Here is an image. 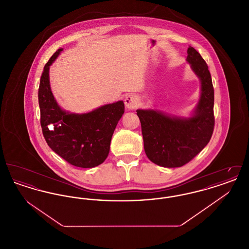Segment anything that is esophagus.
I'll list each match as a JSON object with an SVG mask.
<instances>
[{"instance_id":"1","label":"esophagus","mask_w":249,"mask_h":249,"mask_svg":"<svg viewBox=\"0 0 249 249\" xmlns=\"http://www.w3.org/2000/svg\"><path fill=\"white\" fill-rule=\"evenodd\" d=\"M125 106L128 109H135L138 106V98L134 94H129L125 98Z\"/></svg>"}]
</instances>
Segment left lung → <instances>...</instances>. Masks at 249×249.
<instances>
[{"label": "left lung", "instance_id": "obj_1", "mask_svg": "<svg viewBox=\"0 0 249 249\" xmlns=\"http://www.w3.org/2000/svg\"><path fill=\"white\" fill-rule=\"evenodd\" d=\"M187 60L200 77L201 93L190 119L166 116L154 110H137L144 152L157 165L176 168L187 164L209 142L214 126L213 87L205 60L195 48H188Z\"/></svg>", "mask_w": 249, "mask_h": 249}]
</instances>
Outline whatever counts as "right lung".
<instances>
[{"mask_svg": "<svg viewBox=\"0 0 249 249\" xmlns=\"http://www.w3.org/2000/svg\"><path fill=\"white\" fill-rule=\"evenodd\" d=\"M60 51H56L46 63L40 79L38 102L43 135L49 147L68 163L92 168L103 163L108 156L124 104L119 101L82 115L61 110L51 92L48 74L49 66Z\"/></svg>", "mask_w": 249, "mask_h": 249, "instance_id": "add662e5", "label": "right lung"}]
</instances>
